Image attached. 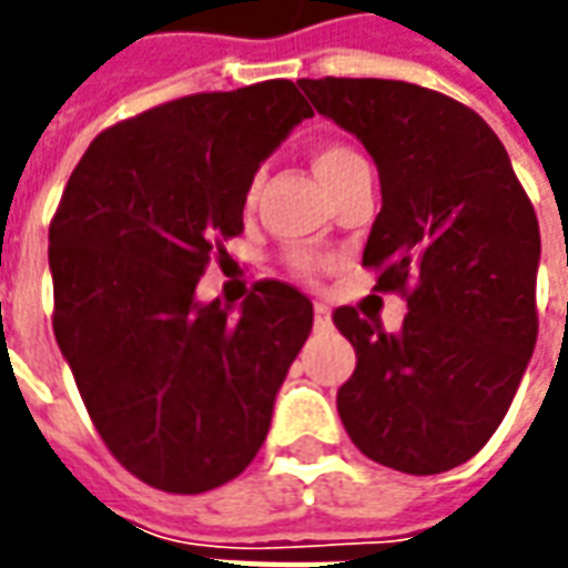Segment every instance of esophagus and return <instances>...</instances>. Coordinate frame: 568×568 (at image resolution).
I'll return each mask as SVG.
<instances>
[{"mask_svg":"<svg viewBox=\"0 0 568 568\" xmlns=\"http://www.w3.org/2000/svg\"><path fill=\"white\" fill-rule=\"evenodd\" d=\"M313 313H316V328H332V307L328 304H316L313 307Z\"/></svg>","mask_w":568,"mask_h":568,"instance_id":"obj_1","label":"esophagus"}]
</instances>
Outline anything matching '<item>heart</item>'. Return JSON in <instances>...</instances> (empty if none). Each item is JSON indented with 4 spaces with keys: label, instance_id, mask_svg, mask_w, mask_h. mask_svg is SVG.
Listing matches in <instances>:
<instances>
[{
    "label": "heart",
    "instance_id": "obj_1",
    "mask_svg": "<svg viewBox=\"0 0 568 568\" xmlns=\"http://www.w3.org/2000/svg\"><path fill=\"white\" fill-rule=\"evenodd\" d=\"M356 158H362V154L349 149V145H341V142H328V145H322V149L316 151L313 163H316V173H320L322 182H332L334 175L341 173L346 163L356 161ZM288 264H292V271H295V273H304V276H310V273L316 271V264H320V261L313 258L310 252H292Z\"/></svg>",
    "mask_w": 568,
    "mask_h": 568
}]
</instances>
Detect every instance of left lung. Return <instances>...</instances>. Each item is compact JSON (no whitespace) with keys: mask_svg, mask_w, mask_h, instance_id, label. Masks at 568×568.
<instances>
[{"mask_svg":"<svg viewBox=\"0 0 568 568\" xmlns=\"http://www.w3.org/2000/svg\"><path fill=\"white\" fill-rule=\"evenodd\" d=\"M297 84L374 158L383 206L362 264L381 267V292L407 295L395 334L353 307L334 310L356 346L337 414L374 463L407 475L456 468L499 428L536 349L532 203L468 105L407 81Z\"/></svg>","mask_w":568,"mask_h":568,"instance_id":"obj_1","label":"left lung"}]
</instances>
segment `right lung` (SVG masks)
I'll list each match as a JSON object with an SVG mask.
<instances>
[{
	"instance_id": "1",
	"label": "right lung",
	"mask_w": 568,
	"mask_h": 568,
	"mask_svg": "<svg viewBox=\"0 0 568 568\" xmlns=\"http://www.w3.org/2000/svg\"><path fill=\"white\" fill-rule=\"evenodd\" d=\"M304 118L285 79L182 97L100 133L69 175L48 234L57 346L105 447L151 487L240 475L310 337V297L276 280L236 313L197 301L261 163Z\"/></svg>"
}]
</instances>
